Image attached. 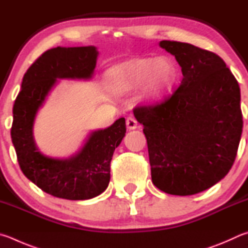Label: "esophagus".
<instances>
[{"instance_id": "1", "label": "esophagus", "mask_w": 248, "mask_h": 248, "mask_svg": "<svg viewBox=\"0 0 248 248\" xmlns=\"http://www.w3.org/2000/svg\"><path fill=\"white\" fill-rule=\"evenodd\" d=\"M126 126L128 129H136L138 127L137 121L134 117H128L126 120Z\"/></svg>"}]
</instances>
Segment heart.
Returning <instances> with one entry per match:
<instances>
[{
    "mask_svg": "<svg viewBox=\"0 0 248 248\" xmlns=\"http://www.w3.org/2000/svg\"><path fill=\"white\" fill-rule=\"evenodd\" d=\"M176 75L175 65L168 58H134L112 69L120 91L128 93L144 86L142 95L150 101L163 97L174 85Z\"/></svg>",
    "mask_w": 248,
    "mask_h": 248,
    "instance_id": "heart-1",
    "label": "heart"
}]
</instances>
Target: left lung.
Wrapping results in <instances>:
<instances>
[{"mask_svg": "<svg viewBox=\"0 0 248 248\" xmlns=\"http://www.w3.org/2000/svg\"><path fill=\"white\" fill-rule=\"evenodd\" d=\"M175 56L183 79L162 101L137 107L144 125L155 186L187 196L210 188L228 174L241 140L238 82L224 61L189 43L160 41Z\"/></svg>", "mask_w": 248, "mask_h": 248, "instance_id": "8db88e82", "label": "left lung"}]
</instances>
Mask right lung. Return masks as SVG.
Here are the masks:
<instances>
[{"label": "right lung", "mask_w": 248, "mask_h": 248, "mask_svg": "<svg viewBox=\"0 0 248 248\" xmlns=\"http://www.w3.org/2000/svg\"><path fill=\"white\" fill-rule=\"evenodd\" d=\"M98 55L93 46L47 50L26 72L13 108L11 136L21 171L54 197L85 201L103 193L110 182L113 153L126 133L121 117L111 126L90 132L78 151L67 158L46 155L34 140L38 112L59 79L90 80Z\"/></svg>", "instance_id": "1"}]
</instances>
